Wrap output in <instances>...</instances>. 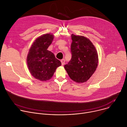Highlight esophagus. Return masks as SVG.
Instances as JSON below:
<instances>
[{
	"label": "esophagus",
	"instance_id": "obj_1",
	"mask_svg": "<svg viewBox=\"0 0 127 127\" xmlns=\"http://www.w3.org/2000/svg\"><path fill=\"white\" fill-rule=\"evenodd\" d=\"M61 63H62V65H64V63H65V60L64 59H63L61 60Z\"/></svg>",
	"mask_w": 127,
	"mask_h": 127
}]
</instances>
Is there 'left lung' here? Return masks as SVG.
Returning a JSON list of instances; mask_svg holds the SVG:
<instances>
[{
	"mask_svg": "<svg viewBox=\"0 0 127 127\" xmlns=\"http://www.w3.org/2000/svg\"><path fill=\"white\" fill-rule=\"evenodd\" d=\"M71 60L64 65L69 77L77 83L86 82L93 74L98 65V54L88 38L72 34Z\"/></svg>",
	"mask_w": 127,
	"mask_h": 127,
	"instance_id": "obj_1",
	"label": "left lung"
}]
</instances>
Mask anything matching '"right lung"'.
<instances>
[{
  "label": "right lung",
  "instance_id": "obj_1",
  "mask_svg": "<svg viewBox=\"0 0 127 127\" xmlns=\"http://www.w3.org/2000/svg\"><path fill=\"white\" fill-rule=\"evenodd\" d=\"M53 37L50 34L39 37L34 42L27 56L28 67L31 75L42 81L49 80L56 68L62 65L54 54L47 50Z\"/></svg>",
  "mask_w": 127,
  "mask_h": 127
}]
</instances>
